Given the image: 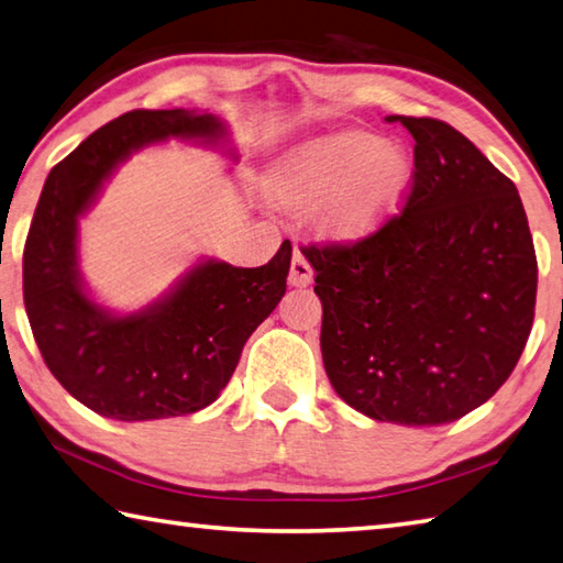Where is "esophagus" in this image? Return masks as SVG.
Masks as SVG:
<instances>
[{
	"instance_id": "esophagus-1",
	"label": "esophagus",
	"mask_w": 563,
	"mask_h": 563,
	"mask_svg": "<svg viewBox=\"0 0 563 563\" xmlns=\"http://www.w3.org/2000/svg\"><path fill=\"white\" fill-rule=\"evenodd\" d=\"M288 280H290V285H295V288H305V285L312 283V265L308 261V255H305L300 249H295V253H292Z\"/></svg>"
}]
</instances>
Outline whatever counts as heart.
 Returning <instances> with one entry per match:
<instances>
[{
	"instance_id": "heart-1",
	"label": "heart",
	"mask_w": 563,
	"mask_h": 563,
	"mask_svg": "<svg viewBox=\"0 0 563 563\" xmlns=\"http://www.w3.org/2000/svg\"><path fill=\"white\" fill-rule=\"evenodd\" d=\"M413 162L398 140L340 130L290 150L271 169L273 199L314 203L320 229L336 241H362L382 229L404 201Z\"/></svg>"
}]
</instances>
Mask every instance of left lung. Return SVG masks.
Instances as JSON below:
<instances>
[{"label":"left lung","instance_id":"8db88e82","mask_svg":"<svg viewBox=\"0 0 563 563\" xmlns=\"http://www.w3.org/2000/svg\"><path fill=\"white\" fill-rule=\"evenodd\" d=\"M386 122L416 140L401 213L356 243L300 251L342 401L374 421L443 426L483 406L522 356L537 253L515 181L463 132L435 118Z\"/></svg>","mask_w":563,"mask_h":563}]
</instances>
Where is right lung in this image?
I'll list each match as a JSON object with an SVG mask.
<instances>
[{
    "label": "right lung",
    "mask_w": 563,
    "mask_h": 563,
    "mask_svg": "<svg viewBox=\"0 0 563 563\" xmlns=\"http://www.w3.org/2000/svg\"><path fill=\"white\" fill-rule=\"evenodd\" d=\"M221 120L189 110H130L48 172L24 246V308L38 352L66 391L115 421L187 416L217 401L243 344L285 295L292 246L261 268L207 261L167 298L110 314L78 273V219L118 162L167 137L217 142Z\"/></svg>",
    "instance_id": "add662e5"
}]
</instances>
